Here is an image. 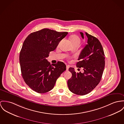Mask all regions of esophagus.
<instances>
[{"label":"esophagus","instance_id":"34e87169","mask_svg":"<svg viewBox=\"0 0 124 124\" xmlns=\"http://www.w3.org/2000/svg\"><path fill=\"white\" fill-rule=\"evenodd\" d=\"M68 69H69V67L68 66H67V67H66V70L68 71Z\"/></svg>","mask_w":124,"mask_h":124}]
</instances>
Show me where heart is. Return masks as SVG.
Masks as SVG:
<instances>
[{
    "label": "heart",
    "instance_id": "1",
    "mask_svg": "<svg viewBox=\"0 0 124 124\" xmlns=\"http://www.w3.org/2000/svg\"><path fill=\"white\" fill-rule=\"evenodd\" d=\"M70 40L71 42V43H79L80 42V39L76 35H72L70 37Z\"/></svg>",
    "mask_w": 124,
    "mask_h": 124
}]
</instances>
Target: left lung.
Masks as SVG:
<instances>
[{"label": "left lung", "instance_id": "obj_1", "mask_svg": "<svg viewBox=\"0 0 124 124\" xmlns=\"http://www.w3.org/2000/svg\"><path fill=\"white\" fill-rule=\"evenodd\" d=\"M82 38L84 33L80 32ZM88 38L87 44L81 52L77 67H83V73H76L73 67L69 71L72 76L67 81L69 90L73 93L84 95L92 91L101 79L105 67V55L102 46L99 40L85 32Z\"/></svg>", "mask_w": 124, "mask_h": 124}]
</instances>
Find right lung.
Masks as SVG:
<instances>
[{
  "label": "right lung",
  "mask_w": 124,
  "mask_h": 124,
  "mask_svg": "<svg viewBox=\"0 0 124 124\" xmlns=\"http://www.w3.org/2000/svg\"><path fill=\"white\" fill-rule=\"evenodd\" d=\"M67 34L43 29L31 33L24 41L19 56L21 73L25 83L34 91L39 93L50 91L66 70L63 62L51 65L46 58Z\"/></svg>",
  "instance_id": "add662e5"
}]
</instances>
